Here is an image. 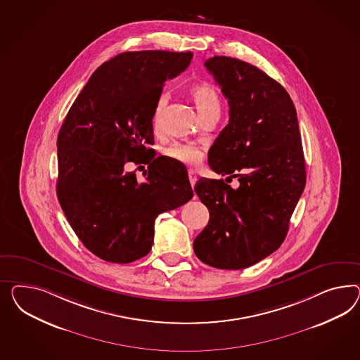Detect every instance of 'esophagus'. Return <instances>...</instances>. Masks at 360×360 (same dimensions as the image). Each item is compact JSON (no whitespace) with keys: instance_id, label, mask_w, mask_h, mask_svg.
<instances>
[{"instance_id":"obj_1","label":"esophagus","mask_w":360,"mask_h":360,"mask_svg":"<svg viewBox=\"0 0 360 360\" xmlns=\"http://www.w3.org/2000/svg\"><path fill=\"white\" fill-rule=\"evenodd\" d=\"M188 179H190V184H191V186H195L196 181H198V175H196L194 170H190V172H188Z\"/></svg>"}]
</instances>
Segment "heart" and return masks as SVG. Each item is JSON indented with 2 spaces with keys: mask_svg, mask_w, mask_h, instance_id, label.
Returning <instances> with one entry per match:
<instances>
[{
  "mask_svg": "<svg viewBox=\"0 0 360 360\" xmlns=\"http://www.w3.org/2000/svg\"><path fill=\"white\" fill-rule=\"evenodd\" d=\"M188 97L193 99L202 119H205L210 115H214V114H217V115L220 114V98L212 85H210L207 82L194 85L188 89ZM166 105H167V97L165 94L157 98L153 114H152V126H153V131L155 134L161 132ZM166 155L181 164L193 166L200 162V160L203 157V152L198 146H191V144H178V146L169 148Z\"/></svg>",
  "mask_w": 360,
  "mask_h": 360,
  "instance_id": "obj_1",
  "label": "heart"
}]
</instances>
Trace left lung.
<instances>
[{
    "instance_id": "obj_1",
    "label": "left lung",
    "mask_w": 360,
    "mask_h": 360,
    "mask_svg": "<svg viewBox=\"0 0 360 360\" xmlns=\"http://www.w3.org/2000/svg\"><path fill=\"white\" fill-rule=\"evenodd\" d=\"M229 105V123L210 149L217 174L200 178L195 193L210 211L208 225L194 240L202 262L241 270L282 245L305 187V161L297 115L290 94L261 69L238 58L205 60ZM226 181V179H225Z\"/></svg>"
}]
</instances>
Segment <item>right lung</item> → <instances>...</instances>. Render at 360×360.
Listing matches in <instances>:
<instances>
[{
	"instance_id": "1",
	"label": "right lung",
	"mask_w": 360,
	"mask_h": 360,
	"mask_svg": "<svg viewBox=\"0 0 360 360\" xmlns=\"http://www.w3.org/2000/svg\"><path fill=\"white\" fill-rule=\"evenodd\" d=\"M191 52H123L103 63L70 107L58 136L60 205L81 243L98 258L129 263L150 252L155 217L193 198L182 167L155 157L152 114L166 79ZM148 164L146 183L124 172Z\"/></svg>"
}]
</instances>
